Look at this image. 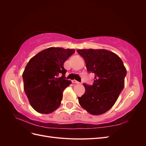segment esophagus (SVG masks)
<instances>
[{
  "instance_id": "34e87169",
  "label": "esophagus",
  "mask_w": 146,
  "mask_h": 146,
  "mask_svg": "<svg viewBox=\"0 0 146 146\" xmlns=\"http://www.w3.org/2000/svg\"><path fill=\"white\" fill-rule=\"evenodd\" d=\"M72 82H73L74 83H76V84H80V82H78V81H77V80H72Z\"/></svg>"
}]
</instances>
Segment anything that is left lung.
<instances>
[{
    "instance_id": "1",
    "label": "left lung",
    "mask_w": 146,
    "mask_h": 146,
    "mask_svg": "<svg viewBox=\"0 0 146 146\" xmlns=\"http://www.w3.org/2000/svg\"><path fill=\"white\" fill-rule=\"evenodd\" d=\"M88 71L94 74L92 85L84 83L85 92L78 98L81 107L92 115L108 111L124 87L127 70L119 56L105 49H78Z\"/></svg>"
}]
</instances>
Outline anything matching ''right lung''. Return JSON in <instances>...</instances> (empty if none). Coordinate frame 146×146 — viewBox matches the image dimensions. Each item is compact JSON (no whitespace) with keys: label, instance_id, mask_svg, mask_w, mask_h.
<instances>
[{"label":"right lung","instance_id":"right-lung-1","mask_svg":"<svg viewBox=\"0 0 146 146\" xmlns=\"http://www.w3.org/2000/svg\"><path fill=\"white\" fill-rule=\"evenodd\" d=\"M74 52L70 48L49 47L32 57L26 65L23 74L24 89L36 111L49 114L60 107L64 90L72 83L65 79L63 65Z\"/></svg>","mask_w":146,"mask_h":146}]
</instances>
